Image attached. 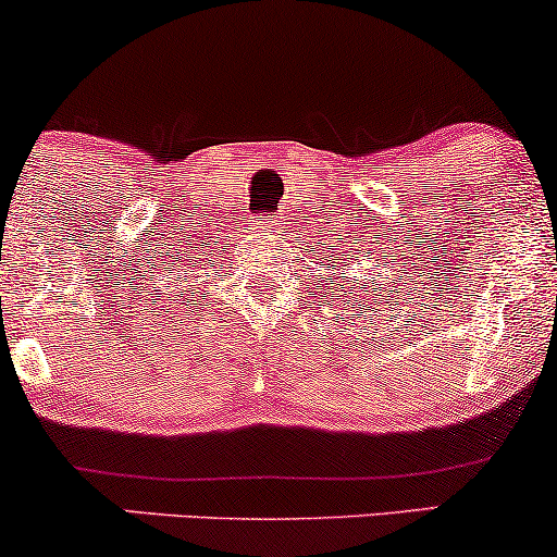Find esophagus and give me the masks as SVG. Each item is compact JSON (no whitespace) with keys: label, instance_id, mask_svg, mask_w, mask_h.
Wrapping results in <instances>:
<instances>
[{"label":"esophagus","instance_id":"esophagus-1","mask_svg":"<svg viewBox=\"0 0 557 557\" xmlns=\"http://www.w3.org/2000/svg\"><path fill=\"white\" fill-rule=\"evenodd\" d=\"M274 225H280V220H272V218H257V220H253V227H257V231H272Z\"/></svg>","mask_w":557,"mask_h":557}]
</instances>
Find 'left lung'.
Returning <instances> with one entry per match:
<instances>
[{"label": "left lung", "instance_id": "obj_1", "mask_svg": "<svg viewBox=\"0 0 557 557\" xmlns=\"http://www.w3.org/2000/svg\"><path fill=\"white\" fill-rule=\"evenodd\" d=\"M332 253H334V251H332ZM347 259H350V251H347V253H339L337 261H332V259H330V264H332V280H330V287H332V290H334V285L339 283V274H345V272H343L345 267H350V264H347ZM343 283H345V285H350L352 280L347 277V280H343ZM330 287H326V290H330ZM355 293H358V287H355ZM343 296L347 298V287L343 290Z\"/></svg>", "mask_w": 557, "mask_h": 557}]
</instances>
